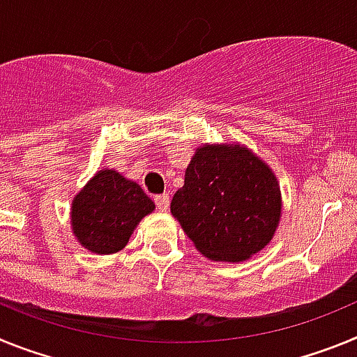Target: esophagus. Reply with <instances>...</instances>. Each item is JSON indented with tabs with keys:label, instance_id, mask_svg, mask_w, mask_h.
Listing matches in <instances>:
<instances>
[{
	"label": "esophagus",
	"instance_id": "34e87169",
	"mask_svg": "<svg viewBox=\"0 0 357 357\" xmlns=\"http://www.w3.org/2000/svg\"><path fill=\"white\" fill-rule=\"evenodd\" d=\"M153 200H155V206L159 207L160 211H166L169 207V195H157L155 198H153Z\"/></svg>",
	"mask_w": 357,
	"mask_h": 357
}]
</instances>
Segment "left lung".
<instances>
[{
    "label": "left lung",
    "instance_id": "1",
    "mask_svg": "<svg viewBox=\"0 0 357 357\" xmlns=\"http://www.w3.org/2000/svg\"><path fill=\"white\" fill-rule=\"evenodd\" d=\"M282 200L277 176L241 144H204L172 200L198 252L213 261L250 259L272 241Z\"/></svg>",
    "mask_w": 357,
    "mask_h": 357
}]
</instances>
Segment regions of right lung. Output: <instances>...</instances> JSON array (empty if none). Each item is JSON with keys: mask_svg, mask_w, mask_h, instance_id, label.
Masks as SVG:
<instances>
[{"mask_svg": "<svg viewBox=\"0 0 357 357\" xmlns=\"http://www.w3.org/2000/svg\"><path fill=\"white\" fill-rule=\"evenodd\" d=\"M153 209L155 204L139 184L114 169H102L73 200V232L93 254H114L125 248L137 223Z\"/></svg>", "mask_w": 357, "mask_h": 357, "instance_id": "1", "label": "right lung"}]
</instances>
